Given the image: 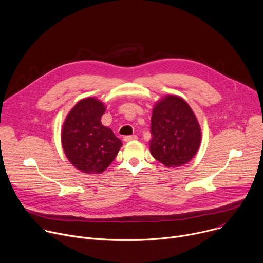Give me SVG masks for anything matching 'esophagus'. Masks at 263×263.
I'll return each mask as SVG.
<instances>
[{
  "label": "esophagus",
  "instance_id": "obj_1",
  "mask_svg": "<svg viewBox=\"0 0 263 263\" xmlns=\"http://www.w3.org/2000/svg\"><path fill=\"white\" fill-rule=\"evenodd\" d=\"M137 136L136 135H127L124 137L125 141H131V140H136Z\"/></svg>",
  "mask_w": 263,
  "mask_h": 263
}]
</instances>
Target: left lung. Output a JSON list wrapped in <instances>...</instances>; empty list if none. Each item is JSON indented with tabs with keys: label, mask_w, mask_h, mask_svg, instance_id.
Instances as JSON below:
<instances>
[{
	"label": "left lung",
	"mask_w": 263,
	"mask_h": 263,
	"mask_svg": "<svg viewBox=\"0 0 263 263\" xmlns=\"http://www.w3.org/2000/svg\"><path fill=\"white\" fill-rule=\"evenodd\" d=\"M149 151L167 167L181 166L198 152L201 129L192 108L183 99L167 96L153 109Z\"/></svg>",
	"instance_id": "1"
}]
</instances>
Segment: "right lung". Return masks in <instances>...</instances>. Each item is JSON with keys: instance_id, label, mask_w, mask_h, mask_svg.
<instances>
[{"instance_id": "1", "label": "right lung", "mask_w": 263, "mask_h": 263, "mask_svg": "<svg viewBox=\"0 0 263 263\" xmlns=\"http://www.w3.org/2000/svg\"><path fill=\"white\" fill-rule=\"evenodd\" d=\"M103 103L95 98L78 102L66 117L61 140L70 163L86 174H101L117 157L122 141L101 123Z\"/></svg>"}]
</instances>
